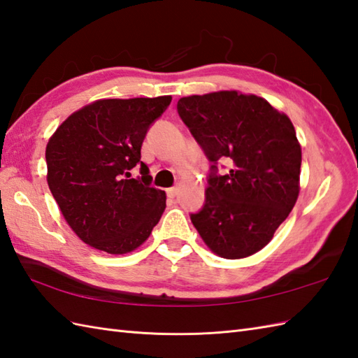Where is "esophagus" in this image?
I'll list each match as a JSON object with an SVG mask.
<instances>
[{
    "instance_id": "34e87169",
    "label": "esophagus",
    "mask_w": 358,
    "mask_h": 358,
    "mask_svg": "<svg viewBox=\"0 0 358 358\" xmlns=\"http://www.w3.org/2000/svg\"><path fill=\"white\" fill-rule=\"evenodd\" d=\"M167 196H171V199H173V196H177L178 195V187H171V189H167Z\"/></svg>"
}]
</instances>
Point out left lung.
I'll list each match as a JSON object with an SVG mask.
<instances>
[{
  "instance_id": "1",
  "label": "left lung",
  "mask_w": 358,
  "mask_h": 358,
  "mask_svg": "<svg viewBox=\"0 0 358 358\" xmlns=\"http://www.w3.org/2000/svg\"><path fill=\"white\" fill-rule=\"evenodd\" d=\"M177 109L214 163L192 224L218 257L258 252L299 199L301 148L292 121L264 98L238 90L183 96ZM218 161L233 164L226 176L216 173Z\"/></svg>"
}]
</instances>
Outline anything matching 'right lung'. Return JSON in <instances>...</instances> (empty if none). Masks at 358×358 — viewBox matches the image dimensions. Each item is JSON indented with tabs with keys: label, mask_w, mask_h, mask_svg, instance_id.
Masks as SVG:
<instances>
[{
	"label": "right lung",
	"mask_w": 358,
	"mask_h": 358,
	"mask_svg": "<svg viewBox=\"0 0 358 358\" xmlns=\"http://www.w3.org/2000/svg\"><path fill=\"white\" fill-rule=\"evenodd\" d=\"M172 96L96 100L67 117L45 146L48 185L72 231L98 250L140 248L166 209L141 158L149 126ZM141 164V179L129 170Z\"/></svg>",
	"instance_id": "obj_1"
}]
</instances>
